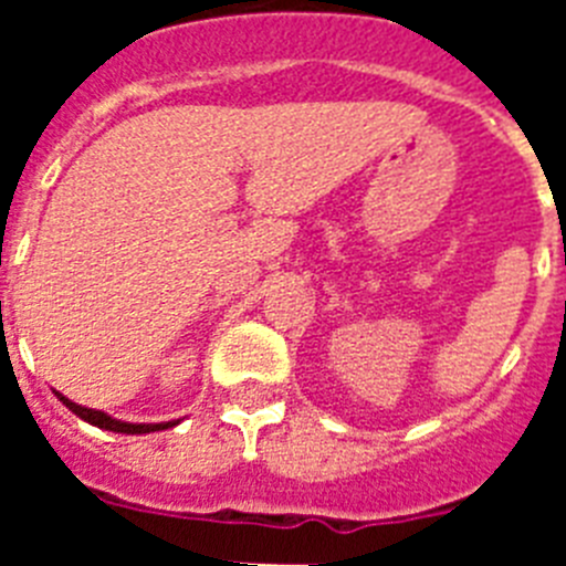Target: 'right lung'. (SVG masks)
Listing matches in <instances>:
<instances>
[{"mask_svg":"<svg viewBox=\"0 0 566 566\" xmlns=\"http://www.w3.org/2000/svg\"><path fill=\"white\" fill-rule=\"evenodd\" d=\"M64 405H67L70 411L82 417L84 422L96 424V428H104V431H113V433H153V431H164V428H172L175 422H158V424H133V422H122V419H113L107 417L104 411H93V408H82V405L70 402L67 397L56 394Z\"/></svg>","mask_w":566,"mask_h":566,"instance_id":"add662e5","label":"right lung"}]
</instances>
